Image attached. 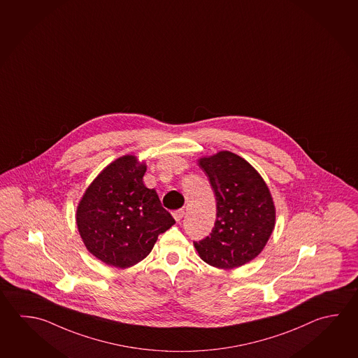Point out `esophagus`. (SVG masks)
<instances>
[{"instance_id":"34e87169","label":"esophagus","mask_w":358,"mask_h":358,"mask_svg":"<svg viewBox=\"0 0 358 358\" xmlns=\"http://www.w3.org/2000/svg\"><path fill=\"white\" fill-rule=\"evenodd\" d=\"M184 209H178V210H174L173 212V217H174V220H176V222H180L182 221V217H184Z\"/></svg>"}]
</instances>
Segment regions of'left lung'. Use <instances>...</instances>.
Returning a JSON list of instances; mask_svg holds the SVG:
<instances>
[{"label":"left lung","instance_id":"8db88e82","mask_svg":"<svg viewBox=\"0 0 358 358\" xmlns=\"http://www.w3.org/2000/svg\"><path fill=\"white\" fill-rule=\"evenodd\" d=\"M198 165L215 192L217 220L212 234L194 242L195 250L210 266H242L261 254L273 234L271 193L259 171L231 151L201 157Z\"/></svg>","mask_w":358,"mask_h":358}]
</instances>
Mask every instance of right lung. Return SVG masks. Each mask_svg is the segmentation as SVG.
Segmentation results:
<instances>
[{
	"instance_id": "1",
	"label": "right lung",
	"mask_w": 358,
	"mask_h": 358,
	"mask_svg": "<svg viewBox=\"0 0 358 358\" xmlns=\"http://www.w3.org/2000/svg\"><path fill=\"white\" fill-rule=\"evenodd\" d=\"M146 164L124 155L108 164L79 201L76 221L87 250L108 266L127 268L143 261L157 236L176 221L155 189L143 182Z\"/></svg>"
}]
</instances>
